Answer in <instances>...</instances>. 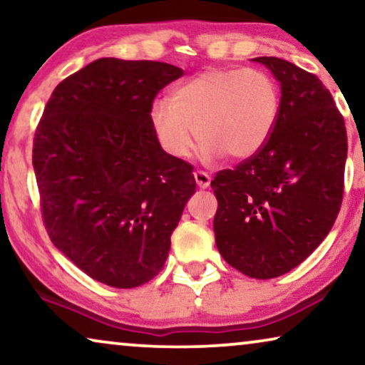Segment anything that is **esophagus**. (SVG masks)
I'll list each match as a JSON object with an SVG mask.
<instances>
[{
  "instance_id": "1",
  "label": "esophagus",
  "mask_w": 365,
  "mask_h": 365,
  "mask_svg": "<svg viewBox=\"0 0 365 365\" xmlns=\"http://www.w3.org/2000/svg\"><path fill=\"white\" fill-rule=\"evenodd\" d=\"M194 179H196L197 187H201V189H206V187H209V184H211V176L204 171L194 173Z\"/></svg>"
}]
</instances>
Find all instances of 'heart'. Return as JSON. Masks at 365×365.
Wrapping results in <instances>:
<instances>
[{"mask_svg":"<svg viewBox=\"0 0 365 365\" xmlns=\"http://www.w3.org/2000/svg\"><path fill=\"white\" fill-rule=\"evenodd\" d=\"M281 116V91L271 74L249 68H209L178 84L169 101L149 111L154 134L171 158L186 159L201 141L202 159L236 163L257 156Z\"/></svg>","mask_w":365,"mask_h":365,"instance_id":"obj_1","label":"heart"}]
</instances>
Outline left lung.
Masks as SVG:
<instances>
[{
	"mask_svg": "<svg viewBox=\"0 0 365 365\" xmlns=\"http://www.w3.org/2000/svg\"><path fill=\"white\" fill-rule=\"evenodd\" d=\"M281 83V116L257 156L212 179L216 246L254 279L297 267L331 231L342 204L347 134L332 94L286 59L254 58Z\"/></svg>",
	"mask_w": 365,
	"mask_h": 365,
	"instance_id": "left-lung-1",
	"label": "left lung"
}]
</instances>
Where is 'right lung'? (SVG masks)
I'll return each mask as SVG.
<instances>
[{
    "label": "right lung",
    "mask_w": 365,
    "mask_h": 365,
    "mask_svg": "<svg viewBox=\"0 0 365 365\" xmlns=\"http://www.w3.org/2000/svg\"><path fill=\"white\" fill-rule=\"evenodd\" d=\"M182 69L101 58L54 88L33 141L43 221L54 246L111 287L151 281L196 191L192 166L154 134V98Z\"/></svg>",
    "instance_id": "obj_1"
}]
</instances>
